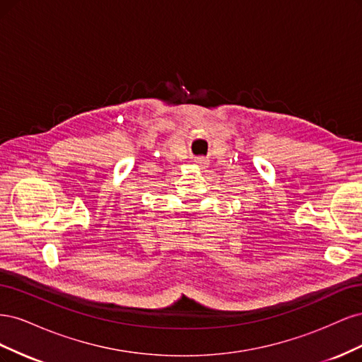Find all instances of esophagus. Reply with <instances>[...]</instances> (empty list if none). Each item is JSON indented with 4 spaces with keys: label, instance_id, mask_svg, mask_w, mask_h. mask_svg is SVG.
Returning <instances> with one entry per match:
<instances>
[{
    "label": "esophagus",
    "instance_id": "1",
    "mask_svg": "<svg viewBox=\"0 0 362 362\" xmlns=\"http://www.w3.org/2000/svg\"><path fill=\"white\" fill-rule=\"evenodd\" d=\"M196 163L201 164V166H205V164H206V158H204V157H199V158H196Z\"/></svg>",
    "mask_w": 362,
    "mask_h": 362
}]
</instances>
